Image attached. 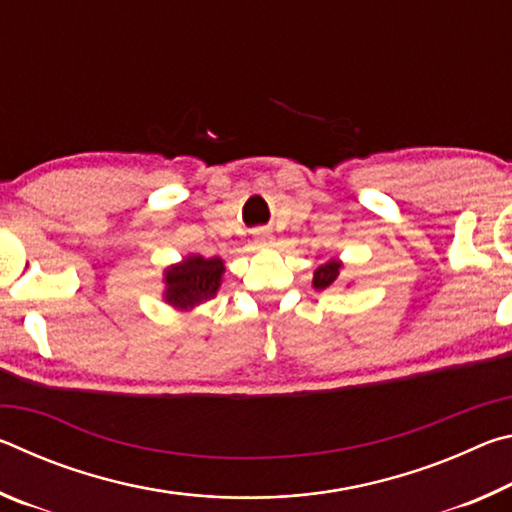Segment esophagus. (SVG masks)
<instances>
[{
  "instance_id": "esophagus-1",
  "label": "esophagus",
  "mask_w": 512,
  "mask_h": 512,
  "mask_svg": "<svg viewBox=\"0 0 512 512\" xmlns=\"http://www.w3.org/2000/svg\"><path fill=\"white\" fill-rule=\"evenodd\" d=\"M257 241H259V244H271L273 235H271V232H266V230H259L257 232Z\"/></svg>"
}]
</instances>
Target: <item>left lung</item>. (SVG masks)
Instances as JSON below:
<instances>
[{
	"mask_svg": "<svg viewBox=\"0 0 512 512\" xmlns=\"http://www.w3.org/2000/svg\"><path fill=\"white\" fill-rule=\"evenodd\" d=\"M341 262L339 259H329V262L320 264L316 271H314V289L323 291L327 287H332V284L336 282V277H339L341 273Z\"/></svg>",
	"mask_w": 512,
	"mask_h": 512,
	"instance_id": "1",
	"label": "left lung"
}]
</instances>
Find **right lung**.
I'll use <instances>...</instances> for the list:
<instances>
[{
  "mask_svg": "<svg viewBox=\"0 0 512 512\" xmlns=\"http://www.w3.org/2000/svg\"><path fill=\"white\" fill-rule=\"evenodd\" d=\"M225 264L221 257L205 259L201 255H189L180 264L164 271V302L180 311H187L201 302L216 296L221 287V275Z\"/></svg>",
  "mask_w": 512,
  "mask_h": 512,
  "instance_id": "right-lung-1",
  "label": "right lung"
}]
</instances>
